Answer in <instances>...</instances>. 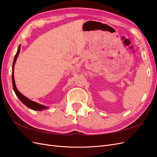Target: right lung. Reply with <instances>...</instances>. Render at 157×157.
Masks as SVG:
<instances>
[{"mask_svg":"<svg viewBox=\"0 0 157 157\" xmlns=\"http://www.w3.org/2000/svg\"><path fill=\"white\" fill-rule=\"evenodd\" d=\"M20 48H21V45L19 46L18 47V49L17 51V53L14 57V59H13V65H12V86H13V91L15 92V94H16V96H17V98L20 99V100L24 104L25 106H27L28 108H29L32 110H34V111H42V110H44V109H48V107H46L44 106L43 105H41L40 103H38L35 101H33L31 99H29V98H27V97H25V96H23V95L20 93V92L18 91V90L16 88V83H15V80H14V75H13V70H14V65H15V63L17 60V57L19 56V54H20Z\"/></svg>","mask_w":157,"mask_h":157,"instance_id":"right-lung-1","label":"right lung"}]
</instances>
